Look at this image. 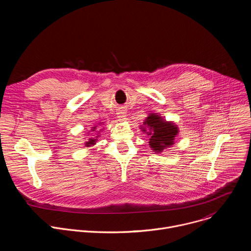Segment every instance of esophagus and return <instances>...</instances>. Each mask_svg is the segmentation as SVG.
Wrapping results in <instances>:
<instances>
[{"instance_id":"1","label":"esophagus","mask_w":251,"mask_h":251,"mask_svg":"<svg viewBox=\"0 0 251 251\" xmlns=\"http://www.w3.org/2000/svg\"><path fill=\"white\" fill-rule=\"evenodd\" d=\"M117 119L120 122H124L126 120V111L123 109L119 110V112L117 113Z\"/></svg>"}]
</instances>
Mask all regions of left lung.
<instances>
[{
	"mask_svg": "<svg viewBox=\"0 0 251 251\" xmlns=\"http://www.w3.org/2000/svg\"><path fill=\"white\" fill-rule=\"evenodd\" d=\"M140 130L149 137V146L156 154L173 147L180 129L174 121H167L159 113H149Z\"/></svg>",
	"mask_w": 251,
	"mask_h": 251,
	"instance_id": "obj_1",
	"label": "left lung"
}]
</instances>
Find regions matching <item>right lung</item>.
<instances>
[{
	"mask_svg": "<svg viewBox=\"0 0 251 251\" xmlns=\"http://www.w3.org/2000/svg\"><path fill=\"white\" fill-rule=\"evenodd\" d=\"M104 124V122H99V123H97V125H94V126H92L91 127V129L87 132V135L86 136H88L89 134H90V132H95V133H92L91 135H90V137L84 142V146L86 147V148H90V147H92V146H94L95 144H96V142H97V140H98V138L100 137V133L103 131V129L104 128H101L99 131L97 130V127L98 126H102ZM97 132L98 134H96V133Z\"/></svg>",
	"mask_w": 251,
	"mask_h": 251,
	"instance_id": "1",
	"label": "right lung"
}]
</instances>
